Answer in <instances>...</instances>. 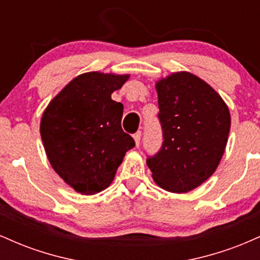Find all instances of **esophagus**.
<instances>
[{"label":"esophagus","instance_id":"1","mask_svg":"<svg viewBox=\"0 0 260 260\" xmlns=\"http://www.w3.org/2000/svg\"><path fill=\"white\" fill-rule=\"evenodd\" d=\"M133 138H134V142H136V147H139L140 138H142V132H140V131H138V132L134 134Z\"/></svg>","mask_w":260,"mask_h":260}]
</instances>
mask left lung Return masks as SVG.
<instances>
[{
	"instance_id": "left-lung-1",
	"label": "left lung",
	"mask_w": 260,
	"mask_h": 260,
	"mask_svg": "<svg viewBox=\"0 0 260 260\" xmlns=\"http://www.w3.org/2000/svg\"><path fill=\"white\" fill-rule=\"evenodd\" d=\"M162 147L147 165L162 189L186 193L215 172L228 144L229 107L207 82L176 72L155 84Z\"/></svg>"
}]
</instances>
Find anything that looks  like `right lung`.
Wrapping results in <instances>:
<instances>
[{
  "mask_svg": "<svg viewBox=\"0 0 260 260\" xmlns=\"http://www.w3.org/2000/svg\"><path fill=\"white\" fill-rule=\"evenodd\" d=\"M129 74L88 72L50 101L40 122L52 169L80 194H96L115 178L134 140L121 127L123 105L111 99Z\"/></svg>",
  "mask_w": 260,
  "mask_h": 260,
  "instance_id": "right-lung-1",
  "label": "right lung"
}]
</instances>
